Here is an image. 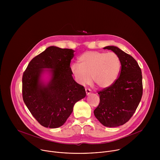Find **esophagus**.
Here are the masks:
<instances>
[{"label":"esophagus","mask_w":160,"mask_h":160,"mask_svg":"<svg viewBox=\"0 0 160 160\" xmlns=\"http://www.w3.org/2000/svg\"><path fill=\"white\" fill-rule=\"evenodd\" d=\"M85 92L87 96H89L91 94V90L89 88H85Z\"/></svg>","instance_id":"esophagus-1"}]
</instances>
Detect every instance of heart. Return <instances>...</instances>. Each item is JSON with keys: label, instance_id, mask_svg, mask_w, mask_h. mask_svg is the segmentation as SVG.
Returning <instances> with one entry per match:
<instances>
[{"label": "heart", "instance_id": "b5f03b06", "mask_svg": "<svg viewBox=\"0 0 160 160\" xmlns=\"http://www.w3.org/2000/svg\"><path fill=\"white\" fill-rule=\"evenodd\" d=\"M78 62L72 64L71 72L82 85L88 84L92 78L98 87L106 88L115 83L119 76L121 62L115 52H86L79 57Z\"/></svg>", "mask_w": 160, "mask_h": 160}]
</instances>
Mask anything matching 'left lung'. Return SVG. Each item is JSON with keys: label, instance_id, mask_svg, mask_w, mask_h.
I'll return each instance as SVG.
<instances>
[{"label": "left lung", "instance_id": "1", "mask_svg": "<svg viewBox=\"0 0 160 160\" xmlns=\"http://www.w3.org/2000/svg\"><path fill=\"white\" fill-rule=\"evenodd\" d=\"M104 49L116 53L121 62L120 75L113 85L98 92L100 102L94 111L104 126L116 127L125 124L133 115L142 96V77L135 59L115 46Z\"/></svg>", "mask_w": 160, "mask_h": 160}]
</instances>
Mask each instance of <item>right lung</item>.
<instances>
[{"label": "right lung", "mask_w": 160, "mask_h": 160, "mask_svg": "<svg viewBox=\"0 0 160 160\" xmlns=\"http://www.w3.org/2000/svg\"><path fill=\"white\" fill-rule=\"evenodd\" d=\"M75 51L51 46L28 64L22 78V99L33 117L42 126H62L75 104L86 96L84 87L73 78L70 62ZM50 75L47 82L42 76Z\"/></svg>", "instance_id": "obj_1"}]
</instances>
